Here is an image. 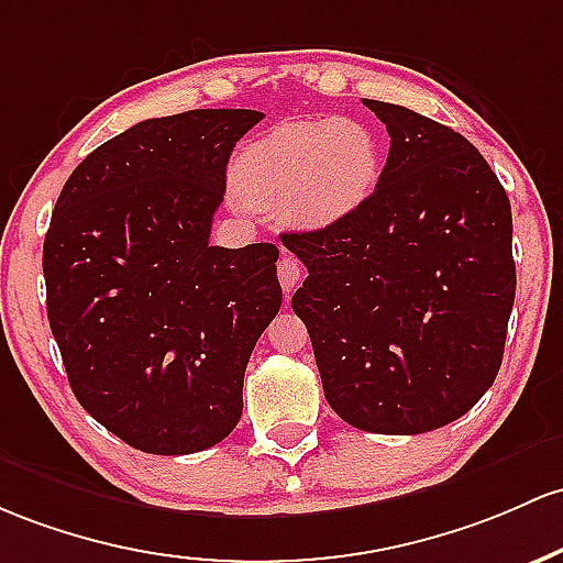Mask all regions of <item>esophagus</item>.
<instances>
[{
    "label": "esophagus",
    "mask_w": 563,
    "mask_h": 563,
    "mask_svg": "<svg viewBox=\"0 0 563 563\" xmlns=\"http://www.w3.org/2000/svg\"><path fill=\"white\" fill-rule=\"evenodd\" d=\"M277 269H280V275H277V277H280L283 291L291 294L294 288H296V283L301 280V267H299V262H296L291 253H283V258H280V264H277Z\"/></svg>",
    "instance_id": "34e87169"
}]
</instances>
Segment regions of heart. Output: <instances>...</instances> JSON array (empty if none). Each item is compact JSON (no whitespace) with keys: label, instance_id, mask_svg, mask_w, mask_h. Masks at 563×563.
Here are the masks:
<instances>
[{"label":"heart","instance_id":"b5f03b06","mask_svg":"<svg viewBox=\"0 0 563 563\" xmlns=\"http://www.w3.org/2000/svg\"><path fill=\"white\" fill-rule=\"evenodd\" d=\"M379 176V141L366 122L350 117L277 122L240 150L232 168L245 200L283 208L307 230H325L361 211Z\"/></svg>","mask_w":563,"mask_h":563}]
</instances>
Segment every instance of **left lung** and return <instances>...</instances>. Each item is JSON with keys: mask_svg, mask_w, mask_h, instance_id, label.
<instances>
[{"mask_svg": "<svg viewBox=\"0 0 563 563\" xmlns=\"http://www.w3.org/2000/svg\"><path fill=\"white\" fill-rule=\"evenodd\" d=\"M363 103L390 133L387 165L350 219L286 234L310 272L291 307L331 409L357 430L417 435L497 379L516 299L510 200L465 135Z\"/></svg>", "mask_w": 563, "mask_h": 563, "instance_id": "8db88e82", "label": "left lung"}]
</instances>
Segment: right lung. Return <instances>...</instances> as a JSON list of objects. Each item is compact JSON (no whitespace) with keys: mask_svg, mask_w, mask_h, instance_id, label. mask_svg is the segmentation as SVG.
I'll use <instances>...</instances> for the list:
<instances>
[{"mask_svg":"<svg viewBox=\"0 0 563 563\" xmlns=\"http://www.w3.org/2000/svg\"><path fill=\"white\" fill-rule=\"evenodd\" d=\"M262 117L139 122L90 152L55 202L42 272L66 376L92 419L146 454L230 435L251 352L280 310L275 245L208 243L230 154Z\"/></svg>","mask_w":563,"mask_h":563,"instance_id":"right-lung-1","label":"right lung"}]
</instances>
